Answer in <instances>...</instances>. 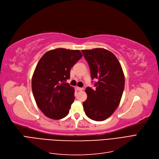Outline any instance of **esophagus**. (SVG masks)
Segmentation results:
<instances>
[{
  "label": "esophagus",
  "instance_id": "esophagus-1",
  "mask_svg": "<svg viewBox=\"0 0 159 159\" xmlns=\"http://www.w3.org/2000/svg\"><path fill=\"white\" fill-rule=\"evenodd\" d=\"M76 89H77V90H79V91H82L84 90L83 88H80V87H76Z\"/></svg>",
  "mask_w": 159,
  "mask_h": 159
}]
</instances>
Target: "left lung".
Segmentation results:
<instances>
[{"label": "left lung", "mask_w": 159, "mask_h": 159, "mask_svg": "<svg viewBox=\"0 0 159 159\" xmlns=\"http://www.w3.org/2000/svg\"><path fill=\"white\" fill-rule=\"evenodd\" d=\"M89 65L91 78L96 79L95 89L87 87V99L83 102L86 116L92 120L102 121L118 107L125 89V75L116 56L103 48L83 50Z\"/></svg>", "instance_id": "1"}]
</instances>
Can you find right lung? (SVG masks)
Listing matches in <instances>:
<instances>
[{"instance_id": "1", "label": "right lung", "mask_w": 159, "mask_h": 159, "mask_svg": "<svg viewBox=\"0 0 159 159\" xmlns=\"http://www.w3.org/2000/svg\"><path fill=\"white\" fill-rule=\"evenodd\" d=\"M83 56L79 50L56 48L40 59L32 77V91L45 116L59 120L66 116L75 100L74 88L66 83L70 70Z\"/></svg>"}]
</instances>
